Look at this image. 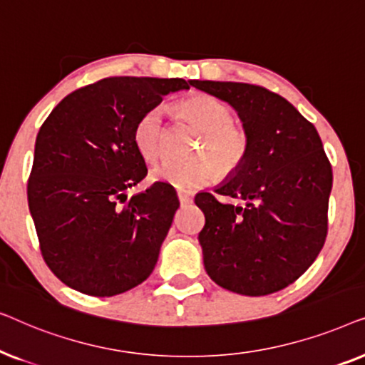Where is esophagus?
Here are the masks:
<instances>
[{
  "instance_id": "1",
  "label": "esophagus",
  "mask_w": 365,
  "mask_h": 365,
  "mask_svg": "<svg viewBox=\"0 0 365 365\" xmlns=\"http://www.w3.org/2000/svg\"><path fill=\"white\" fill-rule=\"evenodd\" d=\"M178 197L181 204H191L192 202V192L189 191H178Z\"/></svg>"
}]
</instances>
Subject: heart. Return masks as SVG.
I'll use <instances>...</instances> for the list:
<instances>
[{
    "label": "heart",
    "mask_w": 365,
    "mask_h": 365,
    "mask_svg": "<svg viewBox=\"0 0 365 365\" xmlns=\"http://www.w3.org/2000/svg\"><path fill=\"white\" fill-rule=\"evenodd\" d=\"M181 111L204 133L196 148L199 159L191 163L164 161L151 171L156 181L178 189H196L211 182L216 171L232 176L244 166L251 151V136L241 123L234 121L227 103L206 93H196L179 103ZM138 153L146 161H156L164 149L163 109L154 106L138 119L133 131Z\"/></svg>",
    "instance_id": "1"
}]
</instances>
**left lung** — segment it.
I'll list each match as a JSON object with an SVG mask.
<instances>
[{
	"mask_svg": "<svg viewBox=\"0 0 365 365\" xmlns=\"http://www.w3.org/2000/svg\"><path fill=\"white\" fill-rule=\"evenodd\" d=\"M231 104L251 136L244 166L196 196L206 216L199 232L209 277L242 296H267L297 281L327 237L332 166L317 129L287 99L247 83L189 81Z\"/></svg>",
	"mask_w": 365,
	"mask_h": 365,
	"instance_id": "left-lung-1",
	"label": "left lung"
}]
</instances>
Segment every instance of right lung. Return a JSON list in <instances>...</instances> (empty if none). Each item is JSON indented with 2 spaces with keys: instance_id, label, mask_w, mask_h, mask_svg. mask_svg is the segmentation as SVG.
<instances>
[{
  "instance_id": "1",
  "label": "right lung",
  "mask_w": 365,
  "mask_h": 365,
  "mask_svg": "<svg viewBox=\"0 0 365 365\" xmlns=\"http://www.w3.org/2000/svg\"><path fill=\"white\" fill-rule=\"evenodd\" d=\"M184 79L104 78L68 94L36 136L28 204L44 262L66 286L109 297L146 281L168 236L178 196L154 182L133 141L138 119Z\"/></svg>"
}]
</instances>
